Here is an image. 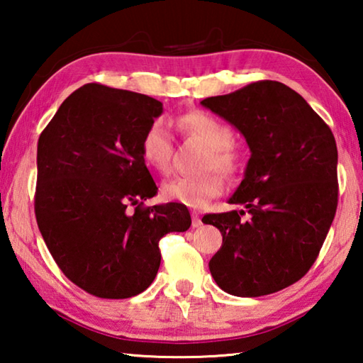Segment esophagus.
<instances>
[{
    "label": "esophagus",
    "mask_w": 363,
    "mask_h": 363,
    "mask_svg": "<svg viewBox=\"0 0 363 363\" xmlns=\"http://www.w3.org/2000/svg\"><path fill=\"white\" fill-rule=\"evenodd\" d=\"M201 224H203V223H201V219H200L199 214L192 213V227H194V229H196V227H200Z\"/></svg>",
    "instance_id": "1"
}]
</instances>
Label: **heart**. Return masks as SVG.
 Instances as JSON below:
<instances>
[{
    "mask_svg": "<svg viewBox=\"0 0 363 363\" xmlns=\"http://www.w3.org/2000/svg\"><path fill=\"white\" fill-rule=\"evenodd\" d=\"M184 133L190 134L210 147L206 168H216L224 174H233L238 167L237 153L233 150V133L216 116L205 112H189L176 120ZM140 153L144 162L160 174H167L173 157V136L171 128L163 118L153 120L140 139ZM224 190V181L218 173L201 177L179 176L162 186L164 200L176 201L189 208H203Z\"/></svg>",
    "mask_w": 363,
    "mask_h": 363,
    "instance_id": "1",
    "label": "heart"
}]
</instances>
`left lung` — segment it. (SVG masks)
Returning <instances> with one entry per match:
<instances>
[{
	"mask_svg": "<svg viewBox=\"0 0 363 363\" xmlns=\"http://www.w3.org/2000/svg\"><path fill=\"white\" fill-rule=\"evenodd\" d=\"M201 106L240 131L251 150L229 203L243 210L205 214L223 233L210 261L219 288L256 298L303 279L315 262L337 206L333 133L296 91L262 79Z\"/></svg>",
	"mask_w": 363,
	"mask_h": 363,
	"instance_id": "8db88e82",
	"label": "left lung"
}]
</instances>
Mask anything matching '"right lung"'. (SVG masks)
Instances as JSON below:
<instances>
[{
  "label": "right lung",
  "mask_w": 363,
  "mask_h": 363,
  "mask_svg": "<svg viewBox=\"0 0 363 363\" xmlns=\"http://www.w3.org/2000/svg\"><path fill=\"white\" fill-rule=\"evenodd\" d=\"M162 112L153 97L89 83L40 134L36 223L65 277L93 296L147 290L162 261L160 238L192 224L181 203L144 206L158 189L140 139Z\"/></svg>",
  "instance_id": "right-lung-1"
}]
</instances>
